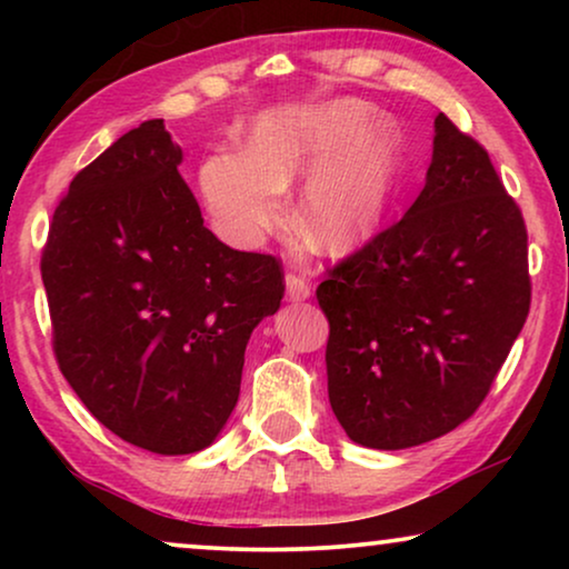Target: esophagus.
<instances>
[{
    "mask_svg": "<svg viewBox=\"0 0 569 569\" xmlns=\"http://www.w3.org/2000/svg\"><path fill=\"white\" fill-rule=\"evenodd\" d=\"M284 284H287V300H290V302L308 300L310 292H313V287H310L308 279L300 277V274H287Z\"/></svg>",
    "mask_w": 569,
    "mask_h": 569,
    "instance_id": "esophagus-1",
    "label": "esophagus"
}]
</instances>
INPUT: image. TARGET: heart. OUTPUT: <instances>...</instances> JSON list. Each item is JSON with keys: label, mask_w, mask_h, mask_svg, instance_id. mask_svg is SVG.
Instances as JSON below:
<instances>
[{"label": "heart", "mask_w": 569, "mask_h": 569, "mask_svg": "<svg viewBox=\"0 0 569 569\" xmlns=\"http://www.w3.org/2000/svg\"><path fill=\"white\" fill-rule=\"evenodd\" d=\"M399 170V127L362 100L337 98L263 111L248 147H222L201 162L199 189L224 236L259 243L282 224L287 189L308 176L302 232L323 251L347 253L380 230Z\"/></svg>", "instance_id": "1"}]
</instances>
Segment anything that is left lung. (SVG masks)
I'll return each instance as SVG.
<instances>
[{
    "mask_svg": "<svg viewBox=\"0 0 569 569\" xmlns=\"http://www.w3.org/2000/svg\"><path fill=\"white\" fill-rule=\"evenodd\" d=\"M329 401L365 448L422 446L487 399L531 308L523 214L446 113L409 212L318 284Z\"/></svg>",
    "mask_w": 569,
    "mask_h": 569,
    "instance_id": "left-lung-1",
    "label": "left lung"
}]
</instances>
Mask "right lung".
I'll return each mask as SVG.
<instances>
[{"instance_id":"obj_1","label":"right lung","mask_w":569,"mask_h":569,"mask_svg":"<svg viewBox=\"0 0 569 569\" xmlns=\"http://www.w3.org/2000/svg\"><path fill=\"white\" fill-rule=\"evenodd\" d=\"M181 160L162 119L116 139L72 178L41 259L67 383L100 425L160 456L212 446L251 331L284 295L274 256L204 228Z\"/></svg>"}]
</instances>
